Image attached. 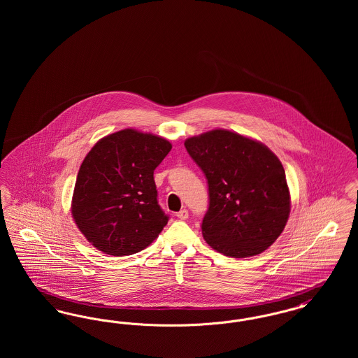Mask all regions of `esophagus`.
I'll list each match as a JSON object with an SVG mask.
<instances>
[{"instance_id": "1", "label": "esophagus", "mask_w": 358, "mask_h": 358, "mask_svg": "<svg viewBox=\"0 0 358 358\" xmlns=\"http://www.w3.org/2000/svg\"><path fill=\"white\" fill-rule=\"evenodd\" d=\"M180 220H187V217H189V213H187V209H181L180 212H177V215H176Z\"/></svg>"}]
</instances>
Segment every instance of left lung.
Here are the masks:
<instances>
[{
    "label": "left lung",
    "instance_id": "left-lung-1",
    "mask_svg": "<svg viewBox=\"0 0 358 358\" xmlns=\"http://www.w3.org/2000/svg\"><path fill=\"white\" fill-rule=\"evenodd\" d=\"M185 148L208 180L205 241L229 257L266 251L283 232L291 209L279 158L262 142L224 129L190 136Z\"/></svg>",
    "mask_w": 358,
    "mask_h": 358
}]
</instances>
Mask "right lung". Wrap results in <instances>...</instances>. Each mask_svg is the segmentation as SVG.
<instances>
[{
    "mask_svg": "<svg viewBox=\"0 0 358 358\" xmlns=\"http://www.w3.org/2000/svg\"><path fill=\"white\" fill-rule=\"evenodd\" d=\"M171 150L162 136L124 129L103 136L85 155L71 213L96 250L133 255L158 238L169 217L157 201L154 171Z\"/></svg>",
    "mask_w": 358,
    "mask_h": 358,
    "instance_id": "obj_1",
    "label": "right lung"
}]
</instances>
